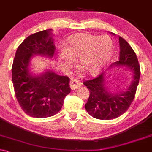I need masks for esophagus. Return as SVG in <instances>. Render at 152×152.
Instances as JSON below:
<instances>
[{
	"label": "esophagus",
	"instance_id": "34e87169",
	"mask_svg": "<svg viewBox=\"0 0 152 152\" xmlns=\"http://www.w3.org/2000/svg\"><path fill=\"white\" fill-rule=\"evenodd\" d=\"M81 85H82V83H81L80 81L78 80L77 79H72L69 83L70 88H71L72 90L79 88L81 86Z\"/></svg>",
	"mask_w": 152,
	"mask_h": 152
}]
</instances>
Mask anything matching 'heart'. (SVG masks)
<instances>
[{"label": "heart", "mask_w": 152, "mask_h": 152, "mask_svg": "<svg viewBox=\"0 0 152 152\" xmlns=\"http://www.w3.org/2000/svg\"><path fill=\"white\" fill-rule=\"evenodd\" d=\"M113 47V41L108 35L77 34L68 40L66 46L60 48L58 60L61 67L67 69L74 58H78L81 67L90 74H96L110 59Z\"/></svg>", "instance_id": "b5f03b06"}]
</instances>
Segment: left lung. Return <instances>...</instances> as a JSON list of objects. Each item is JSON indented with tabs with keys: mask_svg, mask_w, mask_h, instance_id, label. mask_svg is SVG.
Segmentation results:
<instances>
[{
	"mask_svg": "<svg viewBox=\"0 0 152 152\" xmlns=\"http://www.w3.org/2000/svg\"><path fill=\"white\" fill-rule=\"evenodd\" d=\"M120 57L115 65L125 66L134 73L133 80L126 91L112 94L105 87L104 72L96 77L83 82L89 90L88 100L86 109L90 115L99 120H112L122 115L128 110L135 98L139 83L141 70L135 51L128 42L119 37Z\"/></svg>",
	"mask_w": 152,
	"mask_h": 152,
	"instance_id": "1",
	"label": "left lung"
}]
</instances>
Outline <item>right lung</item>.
<instances>
[{
	"label": "right lung",
	"mask_w": 152,
	"mask_h": 152,
	"mask_svg": "<svg viewBox=\"0 0 152 152\" xmlns=\"http://www.w3.org/2000/svg\"><path fill=\"white\" fill-rule=\"evenodd\" d=\"M51 29L30 35L18 47L12 65V82L19 106L27 115L43 118L61 110L64 99L71 91L69 78L53 72L32 76L29 64L33 55L52 57L56 47Z\"/></svg>",
	"instance_id": "right-lung-1"
}]
</instances>
